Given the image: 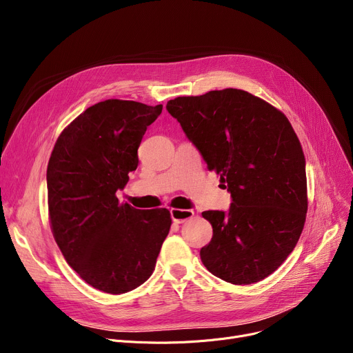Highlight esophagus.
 I'll return each mask as SVG.
<instances>
[{
	"instance_id": "esophagus-1",
	"label": "esophagus",
	"mask_w": 353,
	"mask_h": 353,
	"mask_svg": "<svg viewBox=\"0 0 353 353\" xmlns=\"http://www.w3.org/2000/svg\"><path fill=\"white\" fill-rule=\"evenodd\" d=\"M170 214H172V219H173L174 223L180 225V223H184V221L193 219L194 212L188 210V209H172Z\"/></svg>"
}]
</instances>
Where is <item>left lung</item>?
<instances>
[{
	"mask_svg": "<svg viewBox=\"0 0 353 353\" xmlns=\"http://www.w3.org/2000/svg\"><path fill=\"white\" fill-rule=\"evenodd\" d=\"M165 107L233 199L229 213H201L213 228L200 250L203 265L233 285L263 281L292 253L306 220L305 154L290 121L237 88L177 97Z\"/></svg>",
	"mask_w": 353,
	"mask_h": 353,
	"instance_id": "8db88e82",
	"label": "left lung"
}]
</instances>
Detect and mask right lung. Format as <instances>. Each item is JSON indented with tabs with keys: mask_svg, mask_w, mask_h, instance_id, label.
I'll list each match as a JSON object with an SVG mask.
<instances>
[{
	"mask_svg": "<svg viewBox=\"0 0 353 353\" xmlns=\"http://www.w3.org/2000/svg\"><path fill=\"white\" fill-rule=\"evenodd\" d=\"M163 105L110 99L59 136L47 165L48 219L67 263L90 286L120 294L152 276L172 226L167 209L139 210L116 193L137 169V148Z\"/></svg>",
	"mask_w": 353,
	"mask_h": 353,
	"instance_id": "add662e5",
	"label": "right lung"
}]
</instances>
